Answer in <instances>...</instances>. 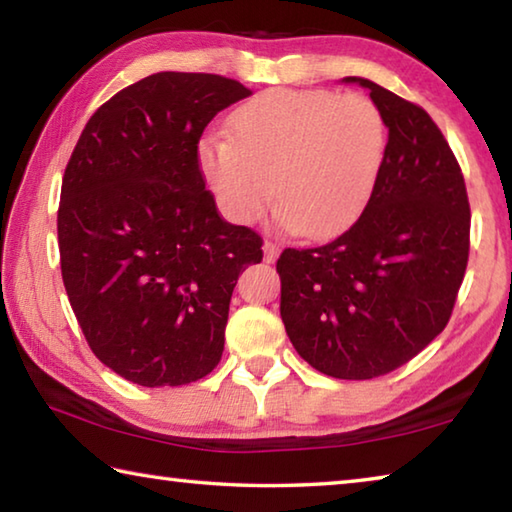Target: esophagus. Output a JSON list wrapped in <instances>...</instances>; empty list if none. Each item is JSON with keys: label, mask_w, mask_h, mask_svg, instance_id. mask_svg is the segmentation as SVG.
Segmentation results:
<instances>
[{"label": "esophagus", "mask_w": 512, "mask_h": 512, "mask_svg": "<svg viewBox=\"0 0 512 512\" xmlns=\"http://www.w3.org/2000/svg\"><path fill=\"white\" fill-rule=\"evenodd\" d=\"M277 255H280V244H275V241H264V262L273 264Z\"/></svg>", "instance_id": "obj_1"}]
</instances>
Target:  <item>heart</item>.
Returning a JSON list of instances; mask_svg holds the SVG:
<instances>
[{
	"label": "heart",
	"instance_id": "1",
	"mask_svg": "<svg viewBox=\"0 0 512 512\" xmlns=\"http://www.w3.org/2000/svg\"><path fill=\"white\" fill-rule=\"evenodd\" d=\"M386 121L363 94L275 88L230 117V135L198 142L221 212L253 223L271 203L300 235L325 239L366 210L386 158Z\"/></svg>",
	"mask_w": 512,
	"mask_h": 512
}]
</instances>
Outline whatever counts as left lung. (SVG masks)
Masks as SVG:
<instances>
[{
    "label": "left lung",
    "instance_id": "left-lung-1",
    "mask_svg": "<svg viewBox=\"0 0 512 512\" xmlns=\"http://www.w3.org/2000/svg\"><path fill=\"white\" fill-rule=\"evenodd\" d=\"M388 128L375 194L357 223L277 259L280 316L293 348L336 379L404 366L443 332L470 255L461 167L427 110L368 79Z\"/></svg>",
    "mask_w": 512,
    "mask_h": 512
}]
</instances>
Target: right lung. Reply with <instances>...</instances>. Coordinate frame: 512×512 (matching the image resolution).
Here are the masks:
<instances>
[{
	"mask_svg": "<svg viewBox=\"0 0 512 512\" xmlns=\"http://www.w3.org/2000/svg\"><path fill=\"white\" fill-rule=\"evenodd\" d=\"M248 94L219 74H151L94 112L67 162L69 305L97 359L133 384L210 375L239 273L264 257L255 230L221 219L198 164L205 126Z\"/></svg>",
	"mask_w": 512,
	"mask_h": 512,
	"instance_id": "obj_1",
	"label": "right lung"
}]
</instances>
